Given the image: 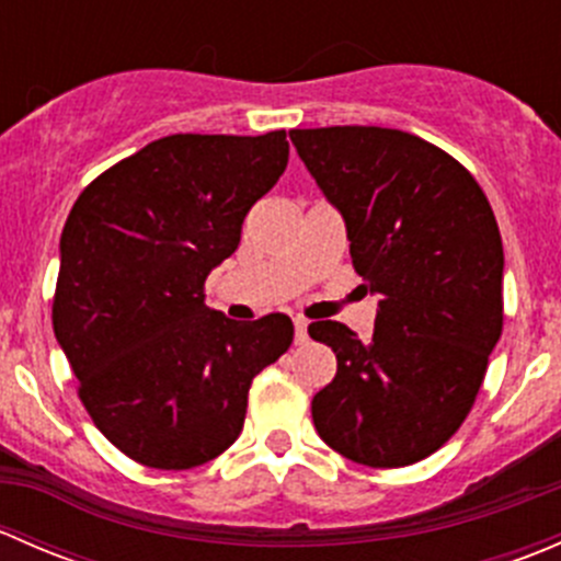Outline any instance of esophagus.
Segmentation results:
<instances>
[{
	"instance_id": "1",
	"label": "esophagus",
	"mask_w": 561,
	"mask_h": 561,
	"mask_svg": "<svg viewBox=\"0 0 561 561\" xmlns=\"http://www.w3.org/2000/svg\"><path fill=\"white\" fill-rule=\"evenodd\" d=\"M293 325H296V344L307 342V339H309V333H307L309 322L304 320V317H296V320H293Z\"/></svg>"
}]
</instances>
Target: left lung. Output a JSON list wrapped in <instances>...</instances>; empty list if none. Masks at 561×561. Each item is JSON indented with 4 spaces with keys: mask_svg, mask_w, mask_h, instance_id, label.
I'll use <instances>...</instances> for the list:
<instances>
[{
    "mask_svg": "<svg viewBox=\"0 0 561 561\" xmlns=\"http://www.w3.org/2000/svg\"><path fill=\"white\" fill-rule=\"evenodd\" d=\"M290 140L380 296L369 339L333 320L309 325L336 353V377L312 399L314 428L350 461L407 467L458 432L500 342L494 211L474 175L417 135L350 124L293 129Z\"/></svg>",
    "mask_w": 561,
    "mask_h": 561,
    "instance_id": "1",
    "label": "left lung"
}]
</instances>
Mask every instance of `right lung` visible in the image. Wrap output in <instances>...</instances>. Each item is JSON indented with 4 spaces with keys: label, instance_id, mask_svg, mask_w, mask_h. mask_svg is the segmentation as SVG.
<instances>
[{
    "label": "right lung",
    "instance_id": "add662e5",
    "mask_svg": "<svg viewBox=\"0 0 561 561\" xmlns=\"http://www.w3.org/2000/svg\"><path fill=\"white\" fill-rule=\"evenodd\" d=\"M287 154L285 129L168 135L100 173L67 217L56 342L94 426L144 467L225 454L252 380L293 344L287 314L233 322L203 304L206 276L239 249Z\"/></svg>",
    "mask_w": 561,
    "mask_h": 561
}]
</instances>
